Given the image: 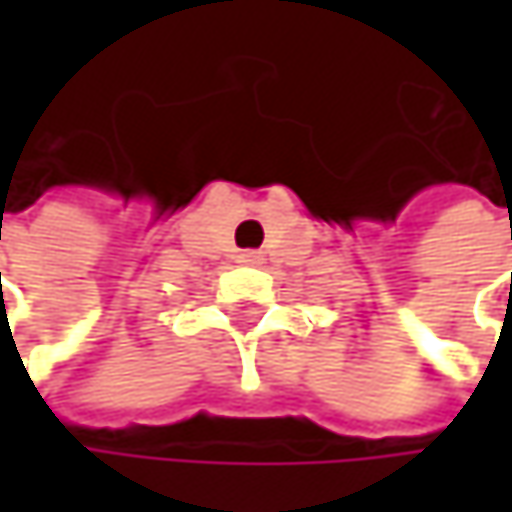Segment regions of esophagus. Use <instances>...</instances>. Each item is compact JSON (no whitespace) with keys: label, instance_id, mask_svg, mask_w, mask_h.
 Masks as SVG:
<instances>
[{"label":"esophagus","instance_id":"34e87169","mask_svg":"<svg viewBox=\"0 0 512 512\" xmlns=\"http://www.w3.org/2000/svg\"><path fill=\"white\" fill-rule=\"evenodd\" d=\"M240 263L257 266V263H263V255H260V252H243V255H240Z\"/></svg>","mask_w":512,"mask_h":512}]
</instances>
